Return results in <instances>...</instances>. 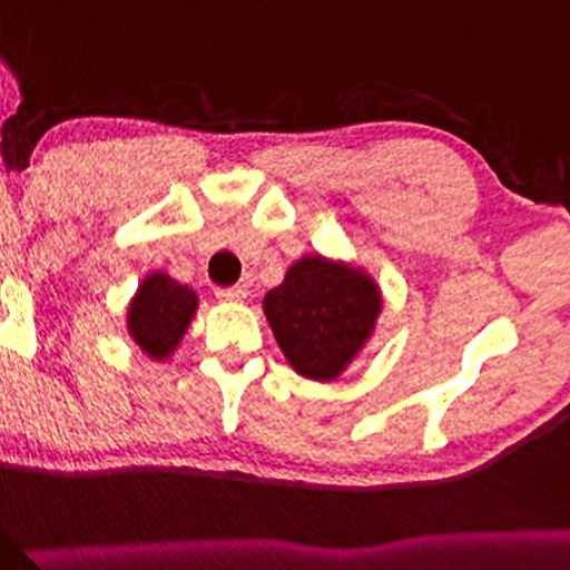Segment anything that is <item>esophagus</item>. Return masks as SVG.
I'll list each match as a JSON object with an SVG mask.
<instances>
[{
    "label": "esophagus",
    "mask_w": 570,
    "mask_h": 570,
    "mask_svg": "<svg viewBox=\"0 0 570 570\" xmlns=\"http://www.w3.org/2000/svg\"><path fill=\"white\" fill-rule=\"evenodd\" d=\"M215 296L220 302H245L247 296V287L245 285H232V287H217Z\"/></svg>",
    "instance_id": "obj_1"
}]
</instances>
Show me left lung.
Returning <instances> with one entry per match:
<instances>
[{
  "label": "left lung",
  "mask_w": 570,
  "mask_h": 570,
  "mask_svg": "<svg viewBox=\"0 0 570 570\" xmlns=\"http://www.w3.org/2000/svg\"><path fill=\"white\" fill-rule=\"evenodd\" d=\"M264 315L298 374L334 382L374 336L382 291L366 268L309 253L266 293Z\"/></svg>",
  "instance_id": "1"
}]
</instances>
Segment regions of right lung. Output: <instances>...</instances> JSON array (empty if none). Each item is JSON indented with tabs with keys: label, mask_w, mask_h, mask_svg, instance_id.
<instances>
[{
	"label": "right lung",
	"mask_w": 570,
	"mask_h": 570,
	"mask_svg": "<svg viewBox=\"0 0 570 570\" xmlns=\"http://www.w3.org/2000/svg\"><path fill=\"white\" fill-rule=\"evenodd\" d=\"M199 309V296L166 272H150L139 283L126 309V328L150 361H166L180 347L190 320Z\"/></svg>",
	"instance_id": "add662e5"
}]
</instances>
